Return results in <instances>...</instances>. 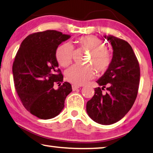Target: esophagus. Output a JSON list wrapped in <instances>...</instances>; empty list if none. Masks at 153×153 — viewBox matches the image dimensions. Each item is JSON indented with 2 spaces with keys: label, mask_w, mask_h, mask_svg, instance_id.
I'll list each match as a JSON object with an SVG mask.
<instances>
[{
  "label": "esophagus",
  "mask_w": 153,
  "mask_h": 153,
  "mask_svg": "<svg viewBox=\"0 0 153 153\" xmlns=\"http://www.w3.org/2000/svg\"><path fill=\"white\" fill-rule=\"evenodd\" d=\"M81 87V86H79V85H72V90L74 91L77 89H79V88Z\"/></svg>",
  "instance_id": "esophagus-1"
}]
</instances>
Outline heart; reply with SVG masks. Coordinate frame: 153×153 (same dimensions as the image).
Listing matches in <instances>:
<instances>
[{
  "label": "heart",
  "instance_id": "1",
  "mask_svg": "<svg viewBox=\"0 0 153 153\" xmlns=\"http://www.w3.org/2000/svg\"><path fill=\"white\" fill-rule=\"evenodd\" d=\"M77 42L81 46L90 50L89 62L93 63L99 72H104L108 68L111 62V56L105 48L102 40L94 36L79 37ZM73 46L71 43H64L58 46L56 52V58L58 64L63 67L68 66L72 62ZM94 75V70L90 65H74L66 70L67 80L76 85H83Z\"/></svg>",
  "mask_w": 153,
  "mask_h": 153
}]
</instances>
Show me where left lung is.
Listing matches in <instances>:
<instances>
[{
	"label": "left lung",
	"mask_w": 153,
	"mask_h": 153,
	"mask_svg": "<svg viewBox=\"0 0 153 153\" xmlns=\"http://www.w3.org/2000/svg\"><path fill=\"white\" fill-rule=\"evenodd\" d=\"M113 48L108 68L97 82L102 88L95 89L87 103V112L93 121L103 125L114 124L125 116L137 97L140 66L131 45L113 36H104ZM107 87L105 94L102 90Z\"/></svg>",
	"instance_id": "left-lung-1"
}]
</instances>
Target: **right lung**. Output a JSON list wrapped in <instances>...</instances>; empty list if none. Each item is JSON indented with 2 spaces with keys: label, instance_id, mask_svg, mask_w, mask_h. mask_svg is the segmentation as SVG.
<instances>
[{
  "label": "right lung",
  "instance_id": "1",
  "mask_svg": "<svg viewBox=\"0 0 153 153\" xmlns=\"http://www.w3.org/2000/svg\"><path fill=\"white\" fill-rule=\"evenodd\" d=\"M71 37L55 30L37 32L28 36L21 43L13 64L15 89L23 106L40 119L53 118L64 107L71 85L63 81L58 68L56 50ZM55 83L59 84L57 90Z\"/></svg>",
  "mask_w": 153,
  "mask_h": 153
}]
</instances>
